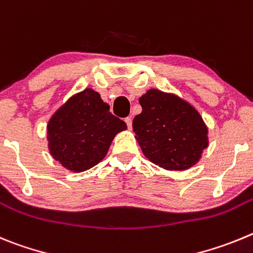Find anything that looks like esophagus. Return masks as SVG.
Segmentation results:
<instances>
[{"label":"esophagus","instance_id":"esophagus-1","mask_svg":"<svg viewBox=\"0 0 253 253\" xmlns=\"http://www.w3.org/2000/svg\"><path fill=\"white\" fill-rule=\"evenodd\" d=\"M125 122H126L127 127H128V128H131V127H132V120H131V117H126V118H125Z\"/></svg>","mask_w":253,"mask_h":253}]
</instances>
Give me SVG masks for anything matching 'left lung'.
Segmentation results:
<instances>
[{"label":"left lung","instance_id":"obj_1","mask_svg":"<svg viewBox=\"0 0 253 253\" xmlns=\"http://www.w3.org/2000/svg\"><path fill=\"white\" fill-rule=\"evenodd\" d=\"M132 122L143 155L166 170H186L208 147V128L194 107L177 95L149 89Z\"/></svg>","mask_w":253,"mask_h":253}]
</instances>
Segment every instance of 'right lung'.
Masks as SVG:
<instances>
[{
    "instance_id": "obj_1",
    "label": "right lung",
    "mask_w": 253,
    "mask_h": 253,
    "mask_svg": "<svg viewBox=\"0 0 253 253\" xmlns=\"http://www.w3.org/2000/svg\"><path fill=\"white\" fill-rule=\"evenodd\" d=\"M122 120L110 112L98 92L87 88L70 97L47 124L49 151L70 171H85L103 160Z\"/></svg>"
}]
</instances>
